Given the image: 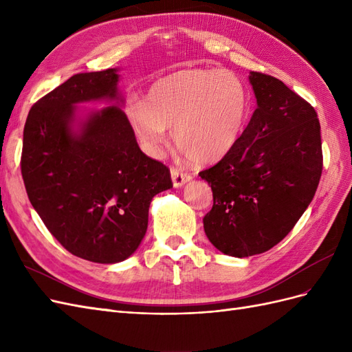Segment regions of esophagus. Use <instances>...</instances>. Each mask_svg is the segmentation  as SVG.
<instances>
[{
    "mask_svg": "<svg viewBox=\"0 0 352 352\" xmlns=\"http://www.w3.org/2000/svg\"><path fill=\"white\" fill-rule=\"evenodd\" d=\"M170 175H172V180H173L175 188L182 186L188 182V180L192 179V176H190L189 173L184 172L182 168H177V167H172V170H170Z\"/></svg>",
    "mask_w": 352,
    "mask_h": 352,
    "instance_id": "esophagus-1",
    "label": "esophagus"
}]
</instances>
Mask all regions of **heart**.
<instances>
[{
	"label": "heart",
	"mask_w": 352,
	"mask_h": 352,
	"mask_svg": "<svg viewBox=\"0 0 352 352\" xmlns=\"http://www.w3.org/2000/svg\"><path fill=\"white\" fill-rule=\"evenodd\" d=\"M136 136L155 154L172 130L175 144L195 163H212L236 145L248 114L243 82L225 69H185L153 82L145 98L124 107Z\"/></svg>",
	"instance_id": "heart-1"
}]
</instances>
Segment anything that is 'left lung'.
<instances>
[{"label":"left lung","instance_id":"left-lung-1","mask_svg":"<svg viewBox=\"0 0 352 352\" xmlns=\"http://www.w3.org/2000/svg\"><path fill=\"white\" fill-rule=\"evenodd\" d=\"M250 82L257 109L248 126L217 164L199 172L212 190L206 235L232 257L278 245L310 206L323 170L313 105L270 74L251 72Z\"/></svg>","mask_w":352,"mask_h":352}]
</instances>
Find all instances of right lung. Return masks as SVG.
Masks as SVG:
<instances>
[{"instance_id":"1","label":"right lung","mask_w":352,"mask_h":352,"mask_svg":"<svg viewBox=\"0 0 352 352\" xmlns=\"http://www.w3.org/2000/svg\"><path fill=\"white\" fill-rule=\"evenodd\" d=\"M116 69L74 74L38 100L23 131L20 168L30 204L63 247L111 264L140 247L151 199L173 186L170 170L145 155L116 105L72 131L74 104L116 98Z\"/></svg>"}]
</instances>
